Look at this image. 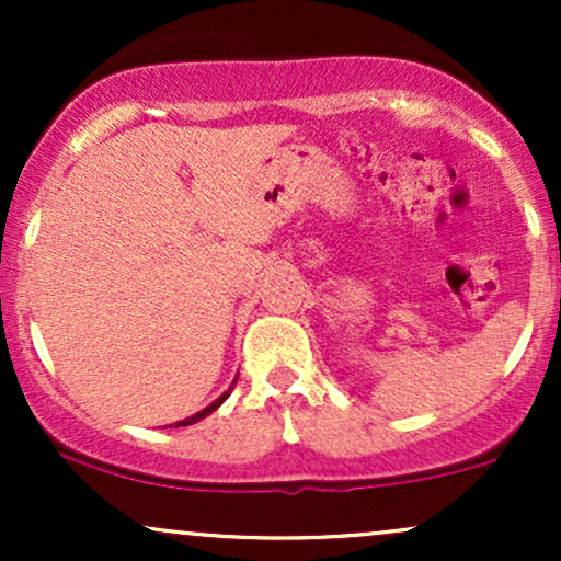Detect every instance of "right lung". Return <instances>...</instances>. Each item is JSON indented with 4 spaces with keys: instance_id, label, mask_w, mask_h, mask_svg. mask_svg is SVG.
Returning <instances> with one entry per match:
<instances>
[{
    "instance_id": "obj_1",
    "label": "right lung",
    "mask_w": 561,
    "mask_h": 561,
    "mask_svg": "<svg viewBox=\"0 0 561 561\" xmlns=\"http://www.w3.org/2000/svg\"><path fill=\"white\" fill-rule=\"evenodd\" d=\"M234 382H237V379H234ZM231 390H234V385H231V388H229L227 392H224V396H218L214 403H210V405H205V409H203V411H197V414L186 416V420H182V422L171 424V427H186V424H195V422H199V420H205V416H208V414H214V411L218 409V405H221L224 401H227V398H229V392H231Z\"/></svg>"
}]
</instances>
